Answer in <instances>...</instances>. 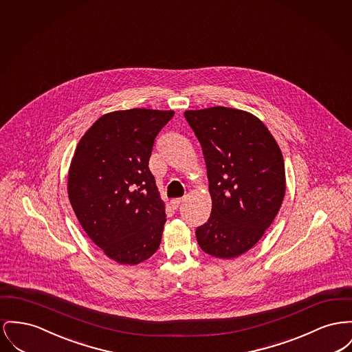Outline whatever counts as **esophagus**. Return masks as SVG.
Masks as SVG:
<instances>
[{"mask_svg": "<svg viewBox=\"0 0 352 352\" xmlns=\"http://www.w3.org/2000/svg\"><path fill=\"white\" fill-rule=\"evenodd\" d=\"M182 202H184V198H175V199H173L170 204H171L173 208H178Z\"/></svg>", "mask_w": 352, "mask_h": 352, "instance_id": "esophagus-1", "label": "esophagus"}]
</instances>
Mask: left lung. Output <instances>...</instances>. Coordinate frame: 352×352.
<instances>
[{
    "label": "left lung",
    "mask_w": 352,
    "mask_h": 352,
    "mask_svg": "<svg viewBox=\"0 0 352 352\" xmlns=\"http://www.w3.org/2000/svg\"><path fill=\"white\" fill-rule=\"evenodd\" d=\"M185 117L202 146L212 201L208 221L195 231L198 245L215 258H236L258 243L282 206V151L248 111L215 106Z\"/></svg>",
    "instance_id": "obj_1"
}]
</instances>
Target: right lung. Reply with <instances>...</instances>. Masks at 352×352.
<instances>
[{
  "instance_id": "right-lung-1",
  "label": "right lung",
  "mask_w": 352,
  "mask_h": 352,
  "mask_svg": "<svg viewBox=\"0 0 352 352\" xmlns=\"http://www.w3.org/2000/svg\"><path fill=\"white\" fill-rule=\"evenodd\" d=\"M173 110L107 113L83 134L72 160L67 194L87 236L121 265H138L161 245L166 222L148 160Z\"/></svg>"
}]
</instances>
